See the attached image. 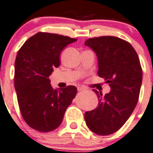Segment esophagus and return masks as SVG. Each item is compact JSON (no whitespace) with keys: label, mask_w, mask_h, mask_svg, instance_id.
Here are the masks:
<instances>
[{"label":"esophagus","mask_w":153,"mask_h":153,"mask_svg":"<svg viewBox=\"0 0 153 153\" xmlns=\"http://www.w3.org/2000/svg\"><path fill=\"white\" fill-rule=\"evenodd\" d=\"M86 88H85V87H82V86H79L78 87V91H83V90H85Z\"/></svg>","instance_id":"1"}]
</instances>
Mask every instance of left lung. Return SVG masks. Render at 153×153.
Instances as JSON below:
<instances>
[{
  "mask_svg": "<svg viewBox=\"0 0 153 153\" xmlns=\"http://www.w3.org/2000/svg\"><path fill=\"white\" fill-rule=\"evenodd\" d=\"M85 45L97 53L98 75L111 88L102 94L94 89L99 98L95 110L85 113L87 126L94 133L105 136L116 132L133 112L142 81V70L138 55L126 41L115 36L88 38Z\"/></svg>",
  "mask_w": 153,
  "mask_h": 153,
  "instance_id": "obj_1",
  "label": "left lung"
}]
</instances>
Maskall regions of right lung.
Wrapping results in <instances>:
<instances>
[{
	"mask_svg": "<svg viewBox=\"0 0 153 153\" xmlns=\"http://www.w3.org/2000/svg\"><path fill=\"white\" fill-rule=\"evenodd\" d=\"M76 41L40 32L27 40L18 51L14 87L23 119L35 130L48 132L58 128L76 95L74 85L53 90L48 78L53 68L60 65V53L64 48Z\"/></svg>",
	"mask_w": 153,
	"mask_h": 153,
	"instance_id": "obj_1",
	"label": "right lung"
}]
</instances>
